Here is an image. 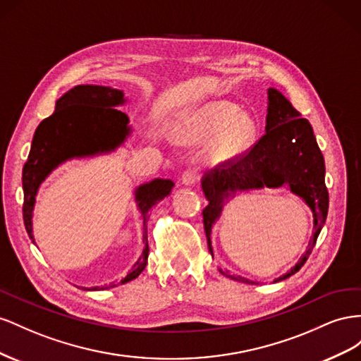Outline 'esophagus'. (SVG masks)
<instances>
[{
	"instance_id": "obj_1",
	"label": "esophagus",
	"mask_w": 361,
	"mask_h": 361,
	"mask_svg": "<svg viewBox=\"0 0 361 361\" xmlns=\"http://www.w3.org/2000/svg\"><path fill=\"white\" fill-rule=\"evenodd\" d=\"M197 180H198V177H197V173H195V171H186L181 175V183L184 184V186H193V184L197 183Z\"/></svg>"
}]
</instances>
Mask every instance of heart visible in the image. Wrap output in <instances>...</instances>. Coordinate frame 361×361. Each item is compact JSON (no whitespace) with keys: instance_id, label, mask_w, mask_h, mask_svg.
Here are the masks:
<instances>
[{"instance_id":"obj_1","label":"heart","mask_w":361,"mask_h":361,"mask_svg":"<svg viewBox=\"0 0 361 361\" xmlns=\"http://www.w3.org/2000/svg\"><path fill=\"white\" fill-rule=\"evenodd\" d=\"M184 145L207 144V154L214 163L240 159L257 139L255 119L230 101H212L183 113L173 130Z\"/></svg>"}]
</instances>
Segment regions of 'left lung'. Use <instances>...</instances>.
Masks as SVG:
<instances>
[{"label":"left lung","instance_id":"left-lung-1","mask_svg":"<svg viewBox=\"0 0 361 361\" xmlns=\"http://www.w3.org/2000/svg\"><path fill=\"white\" fill-rule=\"evenodd\" d=\"M266 135L252 149L234 163H224L214 172L204 173L201 188L209 201L204 209V230L213 257L212 230L219 221L224 205L235 195L260 189H287L301 198L313 213V234L305 252L289 272L274 280L283 281L301 269L312 254L328 213L325 161L313 128L280 90L267 89ZM221 274H225L219 269ZM226 275V274H225ZM255 284L246 278H234Z\"/></svg>","mask_w":361,"mask_h":361}]
</instances>
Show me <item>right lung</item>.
Masks as SVG:
<instances>
[{
  "mask_svg": "<svg viewBox=\"0 0 361 361\" xmlns=\"http://www.w3.org/2000/svg\"><path fill=\"white\" fill-rule=\"evenodd\" d=\"M128 99L119 89L97 85H78L56 101V110L39 123L28 159L23 169L24 224L30 239L33 235V212L37 192L42 183L61 164L71 160L92 159L110 154L122 147L131 136L130 118L118 110ZM173 181L154 178L135 189V201L145 224L154 205L171 195ZM148 239L143 238L139 260L119 283L109 286L81 287L85 290H104L137 278L148 263Z\"/></svg>",
  "mask_w": 361,
  "mask_h": 361,
  "instance_id": "1",
  "label": "right lung"
}]
</instances>
